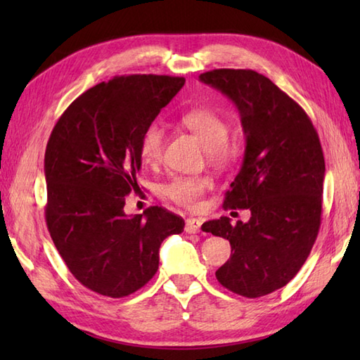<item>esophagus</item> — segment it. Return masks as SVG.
<instances>
[{
	"label": "esophagus",
	"instance_id": "34e87169",
	"mask_svg": "<svg viewBox=\"0 0 360 360\" xmlns=\"http://www.w3.org/2000/svg\"><path fill=\"white\" fill-rule=\"evenodd\" d=\"M201 224L202 221L198 218H187L186 221V232L187 233H198L201 231Z\"/></svg>",
	"mask_w": 360,
	"mask_h": 360
}]
</instances>
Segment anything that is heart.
I'll list each match as a JSON object with an SVG mask.
<instances>
[{"label": "heart", "instance_id": "b5f03b06", "mask_svg": "<svg viewBox=\"0 0 360 360\" xmlns=\"http://www.w3.org/2000/svg\"><path fill=\"white\" fill-rule=\"evenodd\" d=\"M182 125L200 137L207 148V158L218 165H224L235 155V143L227 139V124L217 111L195 108L182 114ZM165 131L162 125L153 122L141 137V156L147 164H156L162 158ZM213 187L207 176H174L162 186L160 192L167 200L187 210H198L204 195Z\"/></svg>", "mask_w": 360, "mask_h": 360}]
</instances>
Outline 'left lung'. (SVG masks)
I'll list each match as a JSON object with an SVG mask.
<instances>
[{"label": "left lung", "instance_id": "1", "mask_svg": "<svg viewBox=\"0 0 360 360\" xmlns=\"http://www.w3.org/2000/svg\"><path fill=\"white\" fill-rule=\"evenodd\" d=\"M236 105L246 136L243 165L226 192L224 209H249L248 223L221 217L204 232L231 243V258L217 271L232 292L257 298L292 280L314 246L322 221L325 158L304 110L252 70H213L200 75Z\"/></svg>", "mask_w": 360, "mask_h": 360}]
</instances>
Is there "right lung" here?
<instances>
[{"label": "right lung", "instance_id": "1", "mask_svg": "<svg viewBox=\"0 0 360 360\" xmlns=\"http://www.w3.org/2000/svg\"><path fill=\"white\" fill-rule=\"evenodd\" d=\"M184 77L133 74L89 88L68 106L44 153L51 238L68 269L94 292L120 298L155 277L159 248L184 219L153 205L127 217L136 192L141 137L184 86Z\"/></svg>", "mask_w": 360, "mask_h": 360}]
</instances>
